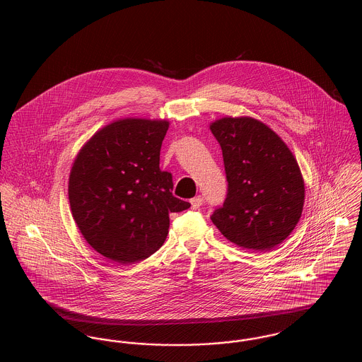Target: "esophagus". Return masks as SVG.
Masks as SVG:
<instances>
[{"label": "esophagus", "instance_id": "1", "mask_svg": "<svg viewBox=\"0 0 362 362\" xmlns=\"http://www.w3.org/2000/svg\"><path fill=\"white\" fill-rule=\"evenodd\" d=\"M202 202H204L202 197H195L194 199H191V207L192 209H199V206H202Z\"/></svg>", "mask_w": 362, "mask_h": 362}]
</instances>
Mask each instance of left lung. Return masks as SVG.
<instances>
[{"instance_id":"1","label":"left lung","mask_w":362,"mask_h":362,"mask_svg":"<svg viewBox=\"0 0 362 362\" xmlns=\"http://www.w3.org/2000/svg\"><path fill=\"white\" fill-rule=\"evenodd\" d=\"M221 146L227 198L213 224L237 247L266 252L296 228L305 202L300 165L284 141L252 117H223L210 124Z\"/></svg>"}]
</instances>
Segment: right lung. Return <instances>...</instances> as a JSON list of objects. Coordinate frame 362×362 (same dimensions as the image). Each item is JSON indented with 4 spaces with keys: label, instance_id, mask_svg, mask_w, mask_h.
<instances>
[{
    "label": "right lung",
    "instance_id": "1",
    "mask_svg": "<svg viewBox=\"0 0 362 362\" xmlns=\"http://www.w3.org/2000/svg\"><path fill=\"white\" fill-rule=\"evenodd\" d=\"M167 119L121 118L99 129L72 163L68 198L86 243L121 264L149 258L164 244L170 213L188 202L173 197L160 170Z\"/></svg>",
    "mask_w": 362,
    "mask_h": 362
}]
</instances>
